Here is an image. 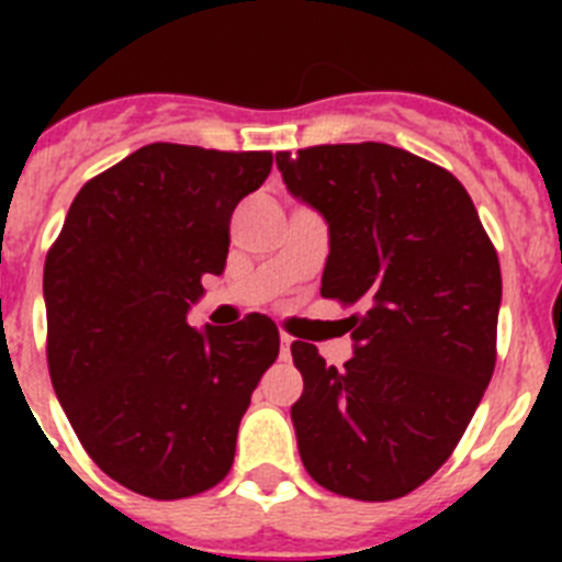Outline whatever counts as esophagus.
<instances>
[{"instance_id": "34e87169", "label": "esophagus", "mask_w": 562, "mask_h": 562, "mask_svg": "<svg viewBox=\"0 0 562 562\" xmlns=\"http://www.w3.org/2000/svg\"><path fill=\"white\" fill-rule=\"evenodd\" d=\"M290 346H292V337L286 331H281V360H290Z\"/></svg>"}]
</instances>
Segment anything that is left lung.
<instances>
[{"mask_svg": "<svg viewBox=\"0 0 562 562\" xmlns=\"http://www.w3.org/2000/svg\"><path fill=\"white\" fill-rule=\"evenodd\" d=\"M276 162L329 225L321 295L360 306L346 317L355 357L342 369L292 342L297 453L331 493L402 498L450 459L490 385L498 252L464 186L405 148L340 143Z\"/></svg>", "mask_w": 562, "mask_h": 562, "instance_id": "obj_1", "label": "left lung"}]
</instances>
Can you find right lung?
Returning a JSON list of instances; mask_svg holds the SVG:
<instances>
[{
  "instance_id": "1",
  "label": "right lung",
  "mask_w": 562,
  "mask_h": 562,
  "mask_svg": "<svg viewBox=\"0 0 562 562\" xmlns=\"http://www.w3.org/2000/svg\"><path fill=\"white\" fill-rule=\"evenodd\" d=\"M270 168V151L151 143L78 191L49 247V380L83 450L132 493L188 498L233 467L278 329L247 315L200 331L188 310L225 272L233 211Z\"/></svg>"
}]
</instances>
